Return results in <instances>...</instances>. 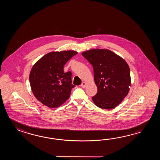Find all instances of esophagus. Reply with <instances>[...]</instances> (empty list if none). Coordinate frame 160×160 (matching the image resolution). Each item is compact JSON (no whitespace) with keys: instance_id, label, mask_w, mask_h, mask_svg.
<instances>
[{"instance_id":"obj_1","label":"esophagus","mask_w":160,"mask_h":160,"mask_svg":"<svg viewBox=\"0 0 160 160\" xmlns=\"http://www.w3.org/2000/svg\"><path fill=\"white\" fill-rule=\"evenodd\" d=\"M86 86V82H83L82 83L81 85V86L82 88H85Z\"/></svg>"}]
</instances>
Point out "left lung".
Here are the masks:
<instances>
[{"instance_id":"8db88e82","label":"left lung","mask_w":160,"mask_h":160,"mask_svg":"<svg viewBox=\"0 0 160 160\" xmlns=\"http://www.w3.org/2000/svg\"><path fill=\"white\" fill-rule=\"evenodd\" d=\"M82 55L93 68L98 92L92 101L101 109L116 108L129 92L131 78L128 63L108 49H92Z\"/></svg>"}]
</instances>
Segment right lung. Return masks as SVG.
<instances>
[{
    "mask_svg": "<svg viewBox=\"0 0 160 160\" xmlns=\"http://www.w3.org/2000/svg\"><path fill=\"white\" fill-rule=\"evenodd\" d=\"M75 51L51 52L38 61L31 68V88L38 100L48 108H58L70 97L72 72H65L63 66L77 54Z\"/></svg>",
    "mask_w": 160,
    "mask_h": 160,
    "instance_id": "add662e5",
    "label": "right lung"
}]
</instances>
